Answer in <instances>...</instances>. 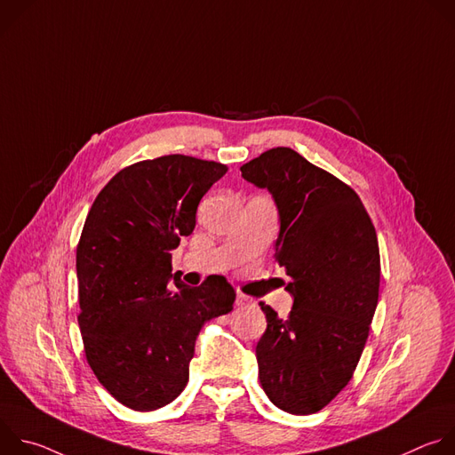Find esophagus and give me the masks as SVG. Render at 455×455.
Returning a JSON list of instances; mask_svg holds the SVG:
<instances>
[{
    "instance_id": "esophagus-1",
    "label": "esophagus",
    "mask_w": 455,
    "mask_h": 455,
    "mask_svg": "<svg viewBox=\"0 0 455 455\" xmlns=\"http://www.w3.org/2000/svg\"><path fill=\"white\" fill-rule=\"evenodd\" d=\"M235 304H237V307H248V306H253L255 302H253L250 297H246V295H243V293H237Z\"/></svg>"
}]
</instances>
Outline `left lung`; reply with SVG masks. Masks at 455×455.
<instances>
[{
    "label": "left lung",
    "mask_w": 455,
    "mask_h": 455,
    "mask_svg": "<svg viewBox=\"0 0 455 455\" xmlns=\"http://www.w3.org/2000/svg\"><path fill=\"white\" fill-rule=\"evenodd\" d=\"M267 188L279 212L275 263L291 279L288 318L261 302L267 331L257 342L259 379L270 402L313 414L347 385L378 304L379 250L358 194L290 148L241 167Z\"/></svg>",
    "instance_id": "8db88e82"
}]
</instances>
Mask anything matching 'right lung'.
Instances as JSON below:
<instances>
[{
    "mask_svg": "<svg viewBox=\"0 0 455 455\" xmlns=\"http://www.w3.org/2000/svg\"><path fill=\"white\" fill-rule=\"evenodd\" d=\"M225 172L183 155L139 162L116 172L88 212L77 246L84 351L106 391L133 411L180 396L202 326L234 307L221 275L169 286L171 250L192 234L202 198Z\"/></svg>",
    "mask_w": 455,
    "mask_h": 455,
    "instance_id": "right-lung-1",
    "label": "right lung"
}]
</instances>
